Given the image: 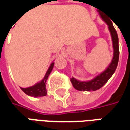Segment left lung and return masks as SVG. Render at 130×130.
Instances as JSON below:
<instances>
[{"label":"left lung","instance_id":"left-lung-1","mask_svg":"<svg viewBox=\"0 0 130 130\" xmlns=\"http://www.w3.org/2000/svg\"><path fill=\"white\" fill-rule=\"evenodd\" d=\"M103 20L106 22V24L109 26V31L111 32L113 41V58L112 59L111 64L109 67L104 71L102 73L98 75L93 80H90L89 82H79L77 81L74 78H72L70 79L72 84L74 88L77 90L81 91H95L103 86L109 80L113 74L114 73L116 69L117 68L118 58H119V46H118V34L114 27L113 26L111 21L106 20L102 16H101Z\"/></svg>","mask_w":130,"mask_h":130}]
</instances>
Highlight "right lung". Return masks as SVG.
<instances>
[{
  "label": "right lung",
  "instance_id": "right-lung-1",
  "mask_svg": "<svg viewBox=\"0 0 130 130\" xmlns=\"http://www.w3.org/2000/svg\"><path fill=\"white\" fill-rule=\"evenodd\" d=\"M54 62H52L48 70L46 72L45 76L44 77V79L42 80V82L37 83L34 86H32L31 87L28 88H21V89L26 95L29 96H32V97H43V96H46L47 95V92H46V82H47V79L49 74L51 73L52 69L54 68Z\"/></svg>",
  "mask_w": 130,
  "mask_h": 130
}]
</instances>
